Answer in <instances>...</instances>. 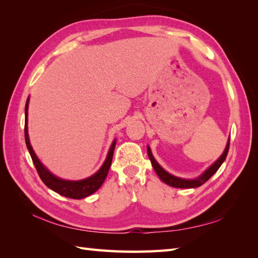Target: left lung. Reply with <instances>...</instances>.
Segmentation results:
<instances>
[{
	"label": "left lung",
	"instance_id": "obj_1",
	"mask_svg": "<svg viewBox=\"0 0 258 258\" xmlns=\"http://www.w3.org/2000/svg\"><path fill=\"white\" fill-rule=\"evenodd\" d=\"M228 148H230V138L227 140V144L226 147L224 149V151L221 154V157L216 160V161L210 165V167L204 171V172L199 175L198 177H194V179H182V177L179 176H175L173 174L169 173L168 171H165L161 165H160L157 160L154 159V157L152 156V152H151V149L150 147L148 146L147 150H148V157L150 159L152 167L156 171V173L158 174V176L160 177V180L162 182H164L165 184H168L170 186H173V187H180V188H192V187H198V186H201L203 183L207 182L210 177L213 175L217 170L220 169V167L222 165V163L225 161L226 156H227V152H228Z\"/></svg>",
	"mask_w": 258,
	"mask_h": 258
}]
</instances>
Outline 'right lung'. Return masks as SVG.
Segmentation results:
<instances>
[{
  "mask_svg": "<svg viewBox=\"0 0 258 258\" xmlns=\"http://www.w3.org/2000/svg\"><path fill=\"white\" fill-rule=\"evenodd\" d=\"M28 104H30V97L27 98L26 105H25V129H24L25 142H26L27 150H28V152H30L31 158L33 160V163H34V165H35L37 173H38L39 177L42 179V181L44 182V184L47 187H49L50 190H53L56 193L60 194V196L70 198V199L79 200V199L87 198V197L91 196L93 193H95L102 185V183H104L106 176L108 174V171H109L111 161H112L113 150H114V147H116L117 140L114 139L112 141L105 162L102 163L100 169L97 171L95 174L86 177V179L77 180V181L60 179V177L54 175L46 167H45V165L41 162V160L37 158L35 152H34V150H33L32 145L30 142V137H28V128H27Z\"/></svg>",
  "mask_w": 258,
  "mask_h": 258,
  "instance_id": "add662e5",
  "label": "right lung"
}]
</instances>
